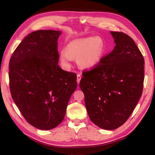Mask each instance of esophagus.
<instances>
[{"instance_id": "1", "label": "esophagus", "mask_w": 155, "mask_h": 155, "mask_svg": "<svg viewBox=\"0 0 155 155\" xmlns=\"http://www.w3.org/2000/svg\"><path fill=\"white\" fill-rule=\"evenodd\" d=\"M81 79V75L80 74H78L77 75V82H78V83H79V82H80Z\"/></svg>"}]
</instances>
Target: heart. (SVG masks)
<instances>
[{"label": "heart", "mask_w": 155, "mask_h": 155, "mask_svg": "<svg viewBox=\"0 0 155 155\" xmlns=\"http://www.w3.org/2000/svg\"><path fill=\"white\" fill-rule=\"evenodd\" d=\"M105 51L104 39L100 37H89L70 41L67 50H61L59 59L66 68L70 67L73 58H76L79 68L91 70L101 63Z\"/></svg>", "instance_id": "obj_1"}]
</instances>
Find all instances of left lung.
Listing matches in <instances>:
<instances>
[{
  "label": "left lung",
  "mask_w": 155,
  "mask_h": 155,
  "mask_svg": "<svg viewBox=\"0 0 155 155\" xmlns=\"http://www.w3.org/2000/svg\"><path fill=\"white\" fill-rule=\"evenodd\" d=\"M110 33L113 50L96 67L83 71L79 83L89 118L105 130L127 120L142 96L144 80V59L133 39L122 32Z\"/></svg>",
  "instance_id": "1"
}]
</instances>
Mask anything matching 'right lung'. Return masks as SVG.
Masks as SVG:
<instances>
[{
  "label": "right lung",
  "mask_w": 155,
  "mask_h": 155,
  "mask_svg": "<svg viewBox=\"0 0 155 155\" xmlns=\"http://www.w3.org/2000/svg\"><path fill=\"white\" fill-rule=\"evenodd\" d=\"M61 33H31L14 51L9 64L13 100L28 122L41 130L52 129L62 122L77 88L76 74L58 65Z\"/></svg>",
  "instance_id": "add662e5"
}]
</instances>
